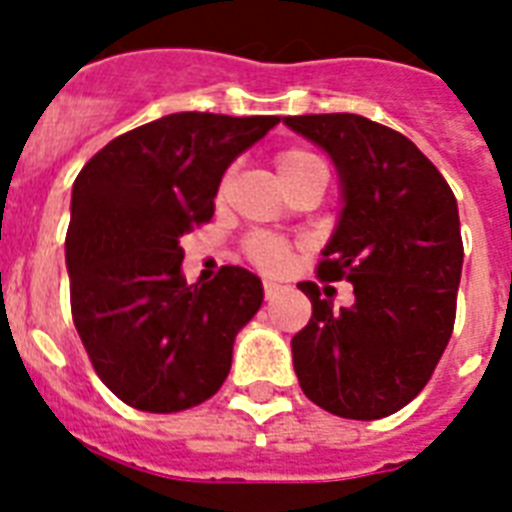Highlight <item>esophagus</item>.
<instances>
[{
  "mask_svg": "<svg viewBox=\"0 0 512 512\" xmlns=\"http://www.w3.org/2000/svg\"><path fill=\"white\" fill-rule=\"evenodd\" d=\"M263 292L265 300H273L281 292V284H276V281H263Z\"/></svg>",
  "mask_w": 512,
  "mask_h": 512,
  "instance_id": "obj_1",
  "label": "esophagus"
}]
</instances>
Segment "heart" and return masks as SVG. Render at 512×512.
Returning a JSON list of instances; mask_svg holds the SVG:
<instances>
[{"label":"heart","mask_w":512,"mask_h":512,"mask_svg":"<svg viewBox=\"0 0 512 512\" xmlns=\"http://www.w3.org/2000/svg\"><path fill=\"white\" fill-rule=\"evenodd\" d=\"M313 167H324L319 156H313L311 151H303V148H287L276 156V170H279L281 183H289L295 180L303 172L313 170ZM244 252H247L249 263H255L260 271L279 273L289 265V257H292V249L289 244H284L281 239H273V236H249L247 244H244Z\"/></svg>","instance_id":"obj_1"}]
</instances>
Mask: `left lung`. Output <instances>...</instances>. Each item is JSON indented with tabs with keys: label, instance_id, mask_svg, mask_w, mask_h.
<instances>
[{
	"label": "left lung",
	"instance_id": "1",
	"mask_svg": "<svg viewBox=\"0 0 512 512\" xmlns=\"http://www.w3.org/2000/svg\"><path fill=\"white\" fill-rule=\"evenodd\" d=\"M332 156L342 180L340 225L316 273L350 281L356 303L332 311L313 281V305L292 337L300 388L348 420H380L406 406L452 337L462 273L457 199L436 164L401 132L358 114L287 116Z\"/></svg>",
	"mask_w": 512,
	"mask_h": 512
}]
</instances>
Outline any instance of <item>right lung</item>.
Masks as SVG:
<instances>
[{"instance_id":"right-lung-1","label":"right lung","mask_w":512,"mask_h":512,"mask_svg":"<svg viewBox=\"0 0 512 512\" xmlns=\"http://www.w3.org/2000/svg\"><path fill=\"white\" fill-rule=\"evenodd\" d=\"M276 124L279 116H162L111 140L76 175L71 316L92 369L132 409L183 412L231 372L233 340L263 305V284L239 265L185 284L180 236L212 220L228 164Z\"/></svg>"}]
</instances>
